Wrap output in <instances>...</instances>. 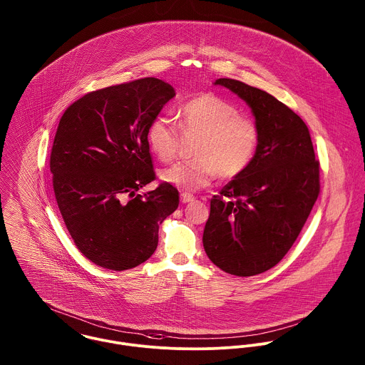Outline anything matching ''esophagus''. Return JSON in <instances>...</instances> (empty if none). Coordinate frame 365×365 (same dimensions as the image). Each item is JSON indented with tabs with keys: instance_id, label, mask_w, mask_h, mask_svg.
<instances>
[{
	"instance_id": "esophagus-1",
	"label": "esophagus",
	"mask_w": 365,
	"mask_h": 365,
	"mask_svg": "<svg viewBox=\"0 0 365 365\" xmlns=\"http://www.w3.org/2000/svg\"><path fill=\"white\" fill-rule=\"evenodd\" d=\"M194 200H195V197L191 195V194H188V192H182V194H181V202H182V204L192 202Z\"/></svg>"
}]
</instances>
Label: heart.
Listing matches in <instances>:
<instances>
[{
    "label": "heart",
    "mask_w": 365,
    "mask_h": 365,
    "mask_svg": "<svg viewBox=\"0 0 365 365\" xmlns=\"http://www.w3.org/2000/svg\"><path fill=\"white\" fill-rule=\"evenodd\" d=\"M184 132L201 135L190 161H178L160 174L170 185L185 191L208 187L219 174L235 178L246 171L259 145V130L253 120L240 116L236 106L213 94H200L178 109ZM146 140L161 161L171 160L178 148V132L173 122L158 116L148 128Z\"/></svg>",
    "instance_id": "b5f03b06"
}]
</instances>
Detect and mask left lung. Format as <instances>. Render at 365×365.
<instances>
[{
  "mask_svg": "<svg viewBox=\"0 0 365 365\" xmlns=\"http://www.w3.org/2000/svg\"><path fill=\"white\" fill-rule=\"evenodd\" d=\"M220 86L250 106L259 145L245 173L210 200L204 249L216 267L237 277L261 274L282 260L319 195V161L307 123L260 88L232 78Z\"/></svg>",
  "mask_w": 365,
  "mask_h": 365,
  "instance_id": "8db88e82",
  "label": "left lung"
}]
</instances>
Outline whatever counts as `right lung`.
Wrapping results in <instances>:
<instances>
[{"label": "right lung", "instance_id": "1", "mask_svg": "<svg viewBox=\"0 0 365 365\" xmlns=\"http://www.w3.org/2000/svg\"><path fill=\"white\" fill-rule=\"evenodd\" d=\"M174 88L148 77L93 91L63 113L51 156L56 201L77 249L94 264L123 271L155 253L158 226L178 191L155 180L146 132Z\"/></svg>", "mask_w": 365, "mask_h": 365}]
</instances>
